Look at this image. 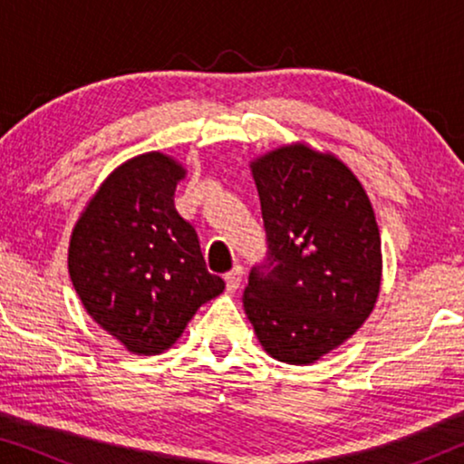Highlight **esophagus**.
Instances as JSON below:
<instances>
[{"mask_svg":"<svg viewBox=\"0 0 464 464\" xmlns=\"http://www.w3.org/2000/svg\"><path fill=\"white\" fill-rule=\"evenodd\" d=\"M243 283V268L240 266H234L230 272H226V287L227 291H237Z\"/></svg>","mask_w":464,"mask_h":464,"instance_id":"obj_1","label":"esophagus"}]
</instances>
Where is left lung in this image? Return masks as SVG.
I'll return each instance as SVG.
<instances>
[{
  "label": "left lung",
  "instance_id": "obj_1",
  "mask_svg": "<svg viewBox=\"0 0 464 464\" xmlns=\"http://www.w3.org/2000/svg\"><path fill=\"white\" fill-rule=\"evenodd\" d=\"M268 251L243 304L264 351L314 363L370 316L382 278L380 230L353 170L332 154L285 145L251 162Z\"/></svg>",
  "mask_w": 464,
  "mask_h": 464
}]
</instances>
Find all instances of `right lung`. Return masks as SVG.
Listing matches in <instances>:
<instances>
[{"label":"right lung","mask_w":464,"mask_h":464,"mask_svg":"<svg viewBox=\"0 0 464 464\" xmlns=\"http://www.w3.org/2000/svg\"><path fill=\"white\" fill-rule=\"evenodd\" d=\"M183 177L186 169L160 151L130 158L101 183L69 243V276L86 313L137 354L173 346L226 287L175 208Z\"/></svg>","instance_id":"right-lung-1"}]
</instances>
